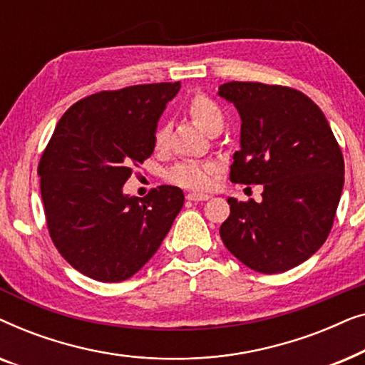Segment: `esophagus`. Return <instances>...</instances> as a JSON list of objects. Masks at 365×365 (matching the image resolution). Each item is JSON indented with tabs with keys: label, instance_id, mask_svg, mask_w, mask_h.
<instances>
[{
	"label": "esophagus",
	"instance_id": "34e87169",
	"mask_svg": "<svg viewBox=\"0 0 365 365\" xmlns=\"http://www.w3.org/2000/svg\"><path fill=\"white\" fill-rule=\"evenodd\" d=\"M186 197L189 199V201H194V202H199V201H207L209 194H202V192H189L186 194Z\"/></svg>",
	"mask_w": 365,
	"mask_h": 365
}]
</instances>
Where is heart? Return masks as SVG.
Masks as SVG:
<instances>
[{"mask_svg": "<svg viewBox=\"0 0 365 365\" xmlns=\"http://www.w3.org/2000/svg\"><path fill=\"white\" fill-rule=\"evenodd\" d=\"M186 113L199 128L211 134L214 129L222 128L224 114L219 104L206 94H194L186 103ZM153 143L156 149H163L168 143V126L159 124L154 131ZM217 173V164L209 161H182L169 169L166 179L176 186L202 191L212 186L214 174Z\"/></svg>", "mask_w": 365, "mask_h": 365, "instance_id": "obj_1", "label": "heart"}]
</instances>
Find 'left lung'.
Here are the masks:
<instances>
[{
	"instance_id": "obj_1",
	"label": "left lung",
	"mask_w": 365,
	"mask_h": 365,
	"mask_svg": "<svg viewBox=\"0 0 365 365\" xmlns=\"http://www.w3.org/2000/svg\"><path fill=\"white\" fill-rule=\"evenodd\" d=\"M241 116L231 181L262 184V201L229 197L219 234L262 274L289 271L326 242L344 187V158L326 116L297 89L252 81L219 86Z\"/></svg>"
}]
</instances>
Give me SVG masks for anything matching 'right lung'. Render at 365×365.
<instances>
[{"instance_id": "obj_1", "label": "right lung", "mask_w": 365, "mask_h": 365, "mask_svg": "<svg viewBox=\"0 0 365 365\" xmlns=\"http://www.w3.org/2000/svg\"><path fill=\"white\" fill-rule=\"evenodd\" d=\"M181 83L101 91L63 114L39 159L41 197L58 252L84 276L121 282L161 246L184 204L176 186L148 196L124 182L154 151L153 136Z\"/></svg>"}]
</instances>
